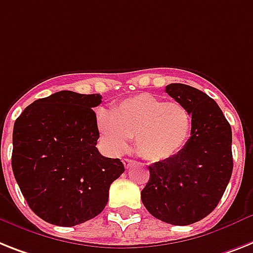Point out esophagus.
I'll return each mask as SVG.
<instances>
[{"label": "esophagus", "instance_id": "1", "mask_svg": "<svg viewBox=\"0 0 253 253\" xmlns=\"http://www.w3.org/2000/svg\"><path fill=\"white\" fill-rule=\"evenodd\" d=\"M123 163H124V166L125 168H130V167L134 166V160H131V159H123Z\"/></svg>", "mask_w": 253, "mask_h": 253}]
</instances>
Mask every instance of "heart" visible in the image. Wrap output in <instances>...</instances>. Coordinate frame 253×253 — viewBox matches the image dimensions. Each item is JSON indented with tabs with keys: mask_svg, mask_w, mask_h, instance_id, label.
<instances>
[{
	"mask_svg": "<svg viewBox=\"0 0 253 253\" xmlns=\"http://www.w3.org/2000/svg\"><path fill=\"white\" fill-rule=\"evenodd\" d=\"M97 126L104 146L115 155L126 151L134 137L139 156L152 163L164 162L186 145L191 115L181 103L142 93L118 103L110 114L99 112Z\"/></svg>",
	"mask_w": 253,
	"mask_h": 253,
	"instance_id": "obj_1",
	"label": "heart"
}]
</instances>
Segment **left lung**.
<instances>
[{
  "label": "left lung",
  "mask_w": 253,
  "mask_h": 253,
  "mask_svg": "<svg viewBox=\"0 0 253 253\" xmlns=\"http://www.w3.org/2000/svg\"><path fill=\"white\" fill-rule=\"evenodd\" d=\"M166 91L189 110L191 135L176 156L149 167L141 199L158 220L185 226L208 216L224 195L233 172L231 126L203 91L185 84Z\"/></svg>",
  "instance_id": "left-lung-1"
}]
</instances>
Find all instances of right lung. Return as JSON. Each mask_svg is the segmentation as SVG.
<instances>
[{"mask_svg": "<svg viewBox=\"0 0 253 253\" xmlns=\"http://www.w3.org/2000/svg\"><path fill=\"white\" fill-rule=\"evenodd\" d=\"M99 94L62 90L29 104L12 130L11 167L29 208L56 226H75L101 213L124 172L104 158L94 107Z\"/></svg>", "mask_w": 253, "mask_h": 253, "instance_id": "obj_1", "label": "right lung"}]
</instances>
